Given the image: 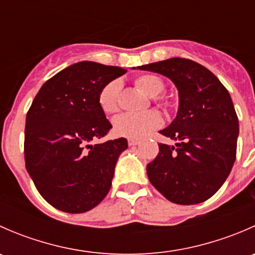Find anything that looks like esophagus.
Segmentation results:
<instances>
[{"instance_id": "obj_1", "label": "esophagus", "mask_w": 255, "mask_h": 255, "mask_svg": "<svg viewBox=\"0 0 255 255\" xmlns=\"http://www.w3.org/2000/svg\"><path fill=\"white\" fill-rule=\"evenodd\" d=\"M128 144H129V146H135V145H138V144H139V142H138V140H135V139H129V140H128Z\"/></svg>"}]
</instances>
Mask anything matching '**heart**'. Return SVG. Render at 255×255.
Wrapping results in <instances>:
<instances>
[{
  "label": "heart",
  "mask_w": 255,
  "mask_h": 255,
  "mask_svg": "<svg viewBox=\"0 0 255 255\" xmlns=\"http://www.w3.org/2000/svg\"><path fill=\"white\" fill-rule=\"evenodd\" d=\"M135 85L149 97H156L164 91L163 80L151 74H144L135 79ZM120 80H113L101 90L99 96L100 106L107 115L118 111L121 92ZM163 118L155 111L144 113H126L115 120V132L121 137L142 139L156 128L161 127Z\"/></svg>",
  "instance_id": "obj_1"
}]
</instances>
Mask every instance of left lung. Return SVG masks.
<instances>
[{"instance_id":"1","label":"left lung","mask_w":255,"mask_h":255,"mask_svg":"<svg viewBox=\"0 0 255 255\" xmlns=\"http://www.w3.org/2000/svg\"><path fill=\"white\" fill-rule=\"evenodd\" d=\"M137 69L166 76L179 94L176 117L160 130L176 143L159 144L158 155L146 165L149 181L174 204L206 201L222 186L236 160L239 125L227 89L189 59L170 58Z\"/></svg>"}]
</instances>
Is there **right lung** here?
I'll return each mask as SVG.
<instances>
[{
    "label": "right lung",
    "mask_w": 255,
    "mask_h": 255,
    "mask_svg": "<svg viewBox=\"0 0 255 255\" xmlns=\"http://www.w3.org/2000/svg\"><path fill=\"white\" fill-rule=\"evenodd\" d=\"M126 73L94 61L73 64L38 91L25 118V169L51 206L82 213L111 189L126 138L91 144L112 128L99 102L101 90Z\"/></svg>",
    "instance_id": "right-lung-1"
}]
</instances>
